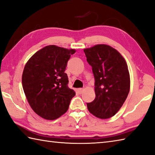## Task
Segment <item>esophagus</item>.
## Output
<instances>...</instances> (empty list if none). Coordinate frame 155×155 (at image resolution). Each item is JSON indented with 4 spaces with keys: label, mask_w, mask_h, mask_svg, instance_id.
Returning a JSON list of instances; mask_svg holds the SVG:
<instances>
[{
    "label": "esophagus",
    "mask_w": 155,
    "mask_h": 155,
    "mask_svg": "<svg viewBox=\"0 0 155 155\" xmlns=\"http://www.w3.org/2000/svg\"><path fill=\"white\" fill-rule=\"evenodd\" d=\"M83 91H84V89L83 88H79V89H78V92L79 94H81V93L83 92Z\"/></svg>",
    "instance_id": "34e87169"
}]
</instances>
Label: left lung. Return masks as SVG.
<instances>
[{"mask_svg": "<svg viewBox=\"0 0 155 155\" xmlns=\"http://www.w3.org/2000/svg\"><path fill=\"white\" fill-rule=\"evenodd\" d=\"M84 51L95 80L96 97L87 103V109L96 117L109 119L119 111L129 94L126 61L116 49L107 45H95Z\"/></svg>", "mask_w": 155, "mask_h": 155, "instance_id": "8db88e82", "label": "left lung"}]
</instances>
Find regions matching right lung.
I'll return each mask as SVG.
<instances>
[{
	"instance_id": "obj_1",
	"label": "right lung",
	"mask_w": 155,
	"mask_h": 155,
	"mask_svg": "<svg viewBox=\"0 0 155 155\" xmlns=\"http://www.w3.org/2000/svg\"><path fill=\"white\" fill-rule=\"evenodd\" d=\"M75 49L55 45L46 46L37 51L25 64L22 86L30 107L41 117L54 120L68 110L75 95L68 87L65 71Z\"/></svg>"
}]
</instances>
